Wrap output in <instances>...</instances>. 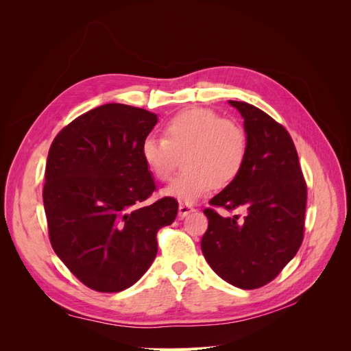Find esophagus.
<instances>
[{
    "instance_id": "esophagus-1",
    "label": "esophagus",
    "mask_w": 351,
    "mask_h": 351,
    "mask_svg": "<svg viewBox=\"0 0 351 351\" xmlns=\"http://www.w3.org/2000/svg\"><path fill=\"white\" fill-rule=\"evenodd\" d=\"M195 209H193V206L192 205H189V204H180V206H178V215H180V218H184V217H187L190 212H193Z\"/></svg>"
}]
</instances>
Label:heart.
I'll return each mask as SVG.
<instances>
[{
  "mask_svg": "<svg viewBox=\"0 0 351 351\" xmlns=\"http://www.w3.org/2000/svg\"><path fill=\"white\" fill-rule=\"evenodd\" d=\"M164 136H147L141 154L147 169L168 182L184 155L186 171L164 189V195L183 204H195L214 186L236 180L246 161L247 136L243 127L208 108L184 110L165 124Z\"/></svg>",
  "mask_w": 351,
  "mask_h": 351,
  "instance_id": "obj_1",
  "label": "heart"
}]
</instances>
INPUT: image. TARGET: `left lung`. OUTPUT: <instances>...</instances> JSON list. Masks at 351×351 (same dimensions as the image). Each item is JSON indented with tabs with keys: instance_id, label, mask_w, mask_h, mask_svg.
Instances as JSON below:
<instances>
[{
	"instance_id": "obj_1",
	"label": "left lung",
	"mask_w": 351,
	"mask_h": 351,
	"mask_svg": "<svg viewBox=\"0 0 351 351\" xmlns=\"http://www.w3.org/2000/svg\"><path fill=\"white\" fill-rule=\"evenodd\" d=\"M244 120L247 155L240 174L209 204L239 217L205 209L208 230L202 253L219 277L243 290L268 284L282 271L303 241L306 183L291 137L281 124L247 102L228 101Z\"/></svg>"
}]
</instances>
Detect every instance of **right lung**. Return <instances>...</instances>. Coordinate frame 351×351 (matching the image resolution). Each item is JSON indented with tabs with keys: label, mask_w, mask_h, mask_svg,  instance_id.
I'll list each match as a JSON object with an SVG mask.
<instances>
[{
	"label": "right lung",
	"mask_w": 351,
	"mask_h": 351,
	"mask_svg": "<svg viewBox=\"0 0 351 351\" xmlns=\"http://www.w3.org/2000/svg\"><path fill=\"white\" fill-rule=\"evenodd\" d=\"M158 115L105 104L77 117L52 142L44 208L52 249L89 289L119 293L154 262L158 230L173 224L178 204L162 197L145 206L155 182L141 145Z\"/></svg>",
	"instance_id": "obj_1"
}]
</instances>
